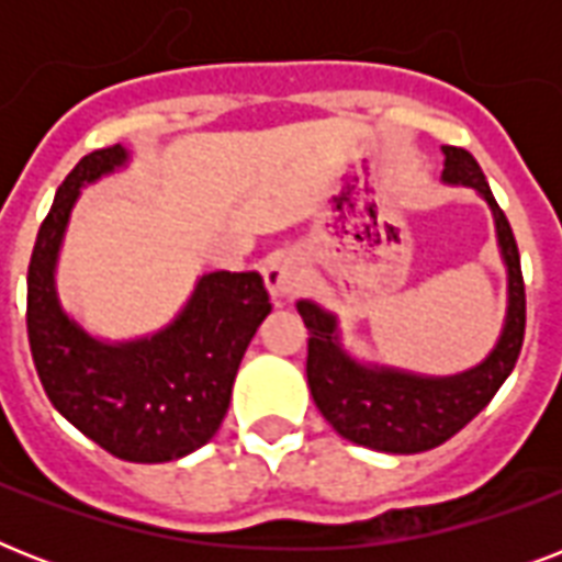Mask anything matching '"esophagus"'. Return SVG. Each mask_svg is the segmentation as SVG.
I'll list each match as a JSON object with an SVG mask.
<instances>
[{"mask_svg":"<svg viewBox=\"0 0 562 562\" xmlns=\"http://www.w3.org/2000/svg\"><path fill=\"white\" fill-rule=\"evenodd\" d=\"M265 285H268L273 300L294 297L306 285V262H303V256L291 254V250H280V254L268 256V262H265Z\"/></svg>","mask_w":562,"mask_h":562,"instance_id":"1","label":"esophagus"}]
</instances>
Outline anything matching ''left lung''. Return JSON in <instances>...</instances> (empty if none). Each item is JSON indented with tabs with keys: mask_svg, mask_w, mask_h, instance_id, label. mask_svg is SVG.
<instances>
[{
	"mask_svg": "<svg viewBox=\"0 0 562 562\" xmlns=\"http://www.w3.org/2000/svg\"><path fill=\"white\" fill-rule=\"evenodd\" d=\"M443 180L470 187L490 203L507 265V317L502 338L479 368L458 375H417L393 368H370L350 359L338 344L335 315L300 300L308 329L306 375L312 400L333 428L352 443L379 452L414 454L458 435L505 384L525 338V282L510 221L496 203L484 171L470 151L443 145Z\"/></svg>",
	"mask_w": 562,
	"mask_h": 562,
	"instance_id": "1",
	"label": "left lung"
}]
</instances>
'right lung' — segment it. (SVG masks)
<instances>
[{"instance_id":"1","label":"right lung","mask_w":562,"mask_h":562,"mask_svg":"<svg viewBox=\"0 0 562 562\" xmlns=\"http://www.w3.org/2000/svg\"><path fill=\"white\" fill-rule=\"evenodd\" d=\"M125 162L122 145L87 154L40 224L25 308L31 359L52 405L92 443L122 461H178L218 431L241 356L271 303L256 271H215L151 338L104 344L83 333L57 300V254L83 183Z\"/></svg>"}]
</instances>
